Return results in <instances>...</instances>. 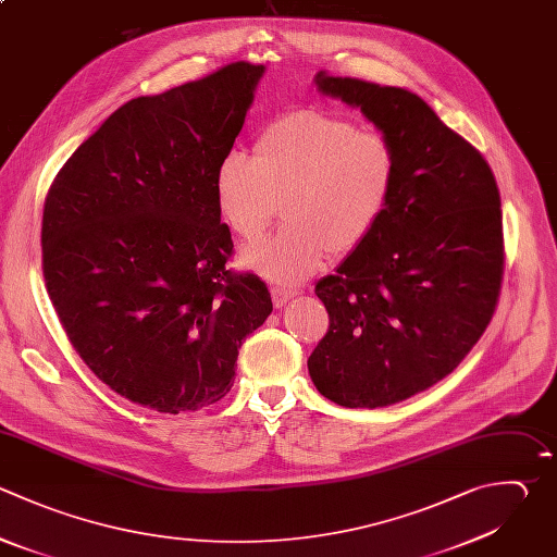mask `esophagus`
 <instances>
[{
    "instance_id": "esophagus-1",
    "label": "esophagus",
    "mask_w": 557,
    "mask_h": 557,
    "mask_svg": "<svg viewBox=\"0 0 557 557\" xmlns=\"http://www.w3.org/2000/svg\"><path fill=\"white\" fill-rule=\"evenodd\" d=\"M298 292L296 289H285V287H272V302L274 307H283L287 305Z\"/></svg>"
}]
</instances>
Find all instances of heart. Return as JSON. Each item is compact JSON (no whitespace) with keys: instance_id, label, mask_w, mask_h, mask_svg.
I'll list each match as a JSON object with an SVG mask.
<instances>
[{"instance_id":"b5f03b06","label":"heart","mask_w":557,"mask_h":557,"mask_svg":"<svg viewBox=\"0 0 557 557\" xmlns=\"http://www.w3.org/2000/svg\"><path fill=\"white\" fill-rule=\"evenodd\" d=\"M398 183V150L379 128L318 111L272 122L252 157L231 150L215 174V200L231 231L250 242L274 220L285 226L244 250L255 274L294 285L313 274L326 252L357 250L387 213Z\"/></svg>"}]
</instances>
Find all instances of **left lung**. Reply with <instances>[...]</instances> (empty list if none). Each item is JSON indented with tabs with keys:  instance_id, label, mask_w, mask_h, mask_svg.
Returning a JSON list of instances; mask_svg holds the SVG:
<instances>
[{
	"instance_id": "obj_1",
	"label": "left lung",
	"mask_w": 557,
	"mask_h": 557,
	"mask_svg": "<svg viewBox=\"0 0 557 557\" xmlns=\"http://www.w3.org/2000/svg\"><path fill=\"white\" fill-rule=\"evenodd\" d=\"M315 85L398 150L387 213L315 285L329 331L307 361L322 396L374 409L450 374L490 324L505 268L500 196L481 152L416 94L326 72Z\"/></svg>"
}]
</instances>
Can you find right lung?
Instances as JSON below:
<instances>
[{"label": "right lung", "instance_id": "obj_1", "mask_svg": "<svg viewBox=\"0 0 557 557\" xmlns=\"http://www.w3.org/2000/svg\"><path fill=\"white\" fill-rule=\"evenodd\" d=\"M263 70L239 61L126 102L48 191L50 300L81 359L137 405L218 403L244 337L272 313L265 283L226 268L233 239L215 200Z\"/></svg>", "mask_w": 557, "mask_h": 557}]
</instances>
